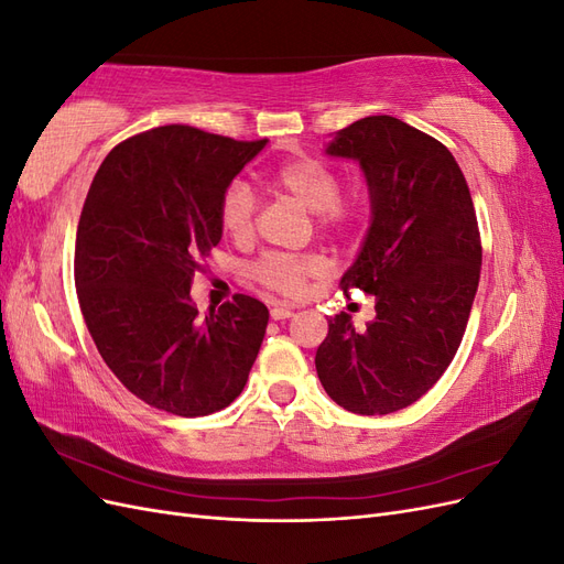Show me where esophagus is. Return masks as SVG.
<instances>
[{"mask_svg": "<svg viewBox=\"0 0 564 564\" xmlns=\"http://www.w3.org/2000/svg\"><path fill=\"white\" fill-rule=\"evenodd\" d=\"M292 315H294V308H292V305H286V303H275L270 308L272 319H289Z\"/></svg>", "mask_w": 564, "mask_h": 564, "instance_id": "1", "label": "esophagus"}]
</instances>
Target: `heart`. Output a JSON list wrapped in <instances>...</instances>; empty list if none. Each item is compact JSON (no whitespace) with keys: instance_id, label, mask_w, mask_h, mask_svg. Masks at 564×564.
<instances>
[{"instance_id":"1","label":"heart","mask_w":564,"mask_h":564,"mask_svg":"<svg viewBox=\"0 0 564 564\" xmlns=\"http://www.w3.org/2000/svg\"><path fill=\"white\" fill-rule=\"evenodd\" d=\"M268 183L275 193L294 199L303 209L313 212L322 230H344L360 214L357 197L338 195L340 178L329 164L315 158H296L272 169ZM253 195L245 181H232L218 204V224L230 240L249 242L253 237ZM327 270L322 256H282L268 253L251 268L253 280L286 296H299L311 280Z\"/></svg>"}]
</instances>
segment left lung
I'll return each instance as SVG.
<instances>
[{
  "label": "left lung",
  "instance_id": "obj_1",
  "mask_svg": "<svg viewBox=\"0 0 564 564\" xmlns=\"http://www.w3.org/2000/svg\"><path fill=\"white\" fill-rule=\"evenodd\" d=\"M327 155L355 160L371 224L340 289L377 299L365 332L329 319L315 367L327 395L352 414H392L445 373L480 282L482 245L468 183L452 152L390 115L336 131Z\"/></svg>",
  "mask_w": 564,
  "mask_h": 564
}]
</instances>
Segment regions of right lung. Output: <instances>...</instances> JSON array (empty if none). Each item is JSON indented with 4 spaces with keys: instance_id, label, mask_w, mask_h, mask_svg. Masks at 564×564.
Instances as JSON below:
<instances>
[{
    "instance_id": "right-lung-1",
    "label": "right lung",
    "mask_w": 564,
    "mask_h": 564,
    "mask_svg": "<svg viewBox=\"0 0 564 564\" xmlns=\"http://www.w3.org/2000/svg\"><path fill=\"white\" fill-rule=\"evenodd\" d=\"M169 124L115 145L79 216L75 284L106 365L145 404L207 416L240 395L268 327L245 294L199 317L202 259L220 242L218 204L265 148Z\"/></svg>"
}]
</instances>
